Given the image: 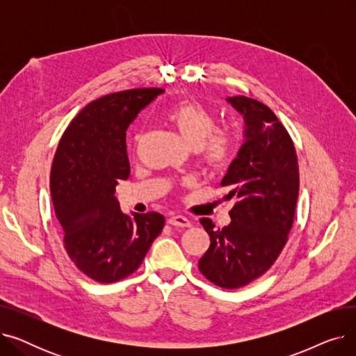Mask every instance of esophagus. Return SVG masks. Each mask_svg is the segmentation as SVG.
I'll return each mask as SVG.
<instances>
[{"mask_svg": "<svg viewBox=\"0 0 356 356\" xmlns=\"http://www.w3.org/2000/svg\"><path fill=\"white\" fill-rule=\"evenodd\" d=\"M167 222L173 227H180V228H189L191 227V220L183 215H173V216L168 218Z\"/></svg>", "mask_w": 356, "mask_h": 356, "instance_id": "34e87169", "label": "esophagus"}]
</instances>
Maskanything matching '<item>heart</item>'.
I'll use <instances>...</instances> for the list:
<instances>
[{
  "label": "heart",
  "mask_w": 356,
  "mask_h": 356,
  "mask_svg": "<svg viewBox=\"0 0 356 356\" xmlns=\"http://www.w3.org/2000/svg\"><path fill=\"white\" fill-rule=\"evenodd\" d=\"M181 138L191 147H199L202 157L211 167H222L234 156V138L225 131L215 129L216 121L209 109L196 102H180L167 111Z\"/></svg>",
  "instance_id": "1"
}]
</instances>
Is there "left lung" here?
Listing matches in <instances>:
<instances>
[{"label": "left lung", "mask_w": 356, "mask_h": 356, "mask_svg": "<svg viewBox=\"0 0 356 356\" xmlns=\"http://www.w3.org/2000/svg\"><path fill=\"white\" fill-rule=\"evenodd\" d=\"M227 102L244 120V144L220 186L235 199L231 223L216 229L200 223L211 236L199 270L213 284L239 289L263 275L284 248L298 196V164L293 141L274 112L259 101L231 97Z\"/></svg>", "instance_id": "8db88e82"}]
</instances>
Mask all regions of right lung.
Here are the masks:
<instances>
[{
    "instance_id": "add662e5",
    "label": "right lung",
    "mask_w": 356,
    "mask_h": 356,
    "mask_svg": "<svg viewBox=\"0 0 356 356\" xmlns=\"http://www.w3.org/2000/svg\"><path fill=\"white\" fill-rule=\"evenodd\" d=\"M163 92L129 89L92 101L72 120L54 154L50 192L63 244L95 282L133 274L164 227L163 215L124 213L115 197L118 180L129 176L125 131Z\"/></svg>"
}]
</instances>
